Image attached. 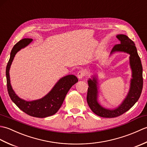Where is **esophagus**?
Segmentation results:
<instances>
[{"instance_id":"1","label":"esophagus","mask_w":147,"mask_h":147,"mask_svg":"<svg viewBox=\"0 0 147 147\" xmlns=\"http://www.w3.org/2000/svg\"><path fill=\"white\" fill-rule=\"evenodd\" d=\"M85 75H86V72L83 70L78 71V73L77 74V76L80 80L82 79L84 76H85Z\"/></svg>"}]
</instances>
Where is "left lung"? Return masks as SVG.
<instances>
[{"instance_id": "obj_1", "label": "left lung", "mask_w": 147, "mask_h": 147, "mask_svg": "<svg viewBox=\"0 0 147 147\" xmlns=\"http://www.w3.org/2000/svg\"><path fill=\"white\" fill-rule=\"evenodd\" d=\"M120 44L115 45L111 55L116 52H124L129 55V65L131 69L129 92L126 96L116 108L107 109L98 102V83L97 76L93 75L88 80V88L86 100L91 110L102 117H115L124 114L131 108L138 100L143 88V68L141 60L134 43L129 37L123 34L116 36Z\"/></svg>"}]
</instances>
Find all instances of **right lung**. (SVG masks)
I'll return each instance as SVG.
<instances>
[{"mask_svg":"<svg viewBox=\"0 0 147 147\" xmlns=\"http://www.w3.org/2000/svg\"><path fill=\"white\" fill-rule=\"evenodd\" d=\"M32 41L33 39L31 38L22 39L12 48L5 72L7 90L12 101L21 111L31 116L43 118L54 115L59 111L68 91L73 85L78 82V80L76 76L69 74L59 79L51 91L41 98L32 101H26L19 97L12 88L9 70L17 52L26 47Z\"/></svg>","mask_w":147,"mask_h":147,"instance_id":"right-lung-1","label":"right lung"}]
</instances>
